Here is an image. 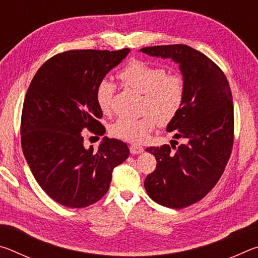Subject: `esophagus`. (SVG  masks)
<instances>
[{"mask_svg":"<svg viewBox=\"0 0 258 258\" xmlns=\"http://www.w3.org/2000/svg\"><path fill=\"white\" fill-rule=\"evenodd\" d=\"M130 151L132 155H139L143 151V147L138 146V145H132L130 147Z\"/></svg>","mask_w":258,"mask_h":258,"instance_id":"obj_1","label":"esophagus"}]
</instances>
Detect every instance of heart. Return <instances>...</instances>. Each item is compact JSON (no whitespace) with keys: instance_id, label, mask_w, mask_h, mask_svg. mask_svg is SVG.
Here are the masks:
<instances>
[{"instance_id":"b5f03b06","label":"heart","mask_w":258,"mask_h":258,"mask_svg":"<svg viewBox=\"0 0 258 258\" xmlns=\"http://www.w3.org/2000/svg\"><path fill=\"white\" fill-rule=\"evenodd\" d=\"M118 77L132 89L142 92V110L137 117L123 116L110 126L113 137L128 142L145 141L159 124L166 125L175 118L184 99V82L177 74H167L166 69L146 62L132 60L121 69ZM116 87L109 80H102L95 89V101L103 113L112 110Z\"/></svg>"}]
</instances>
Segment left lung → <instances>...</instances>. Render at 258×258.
<instances>
[{
    "mask_svg": "<svg viewBox=\"0 0 258 258\" xmlns=\"http://www.w3.org/2000/svg\"><path fill=\"white\" fill-rule=\"evenodd\" d=\"M178 64L184 82L182 107L166 130L183 143L147 148L156 157L145 181L149 197L161 206L183 208L199 202L220 180L233 145L232 94L224 73L202 52L184 44L140 50ZM177 145V142H176Z\"/></svg>",
    "mask_w": 258,
    "mask_h": 258,
    "instance_id": "8db88e82",
    "label": "left lung"
}]
</instances>
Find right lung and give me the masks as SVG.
Segmentation results:
<instances>
[{"label":"right lung","mask_w":258,"mask_h":258,"mask_svg":"<svg viewBox=\"0 0 258 258\" xmlns=\"http://www.w3.org/2000/svg\"><path fill=\"white\" fill-rule=\"evenodd\" d=\"M130 49L72 50L42 64L26 93L21 147L35 180L60 205L83 208L107 194L116 166L127 159L126 143L104 137L97 151L84 147L83 128L103 135L95 89Z\"/></svg>","instance_id":"right-lung-1"}]
</instances>
